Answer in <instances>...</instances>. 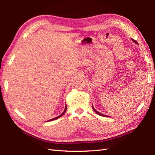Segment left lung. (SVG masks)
<instances>
[{"mask_svg": "<svg viewBox=\"0 0 155 155\" xmlns=\"http://www.w3.org/2000/svg\"><path fill=\"white\" fill-rule=\"evenodd\" d=\"M134 42V43H137V41H136L135 40H133ZM92 109H93V110H94L96 112V113L97 114H99L100 116H105V117H106V116H106V115H105V114H101L100 113V112H97L96 110H95V109H94V108L93 107H92Z\"/></svg>", "mask_w": 155, "mask_h": 155, "instance_id": "left-lung-1", "label": "left lung"}]
</instances>
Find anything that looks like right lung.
Instances as JSON below:
<instances>
[{
  "label": "right lung",
  "mask_w": 155,
  "mask_h": 155,
  "mask_svg": "<svg viewBox=\"0 0 155 155\" xmlns=\"http://www.w3.org/2000/svg\"><path fill=\"white\" fill-rule=\"evenodd\" d=\"M66 110H67V106L65 107V109H64V112H63V113L61 114V115H59V116H58V117H56V118H53V119H51V120H48V121H52V120H56V119H58V118H60L61 116H62L64 113H65V112H66Z\"/></svg>",
  "instance_id": "right-lung-1"
}]
</instances>
